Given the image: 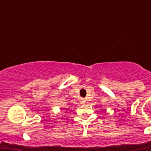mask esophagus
I'll return each mask as SVG.
<instances>
[{
    "instance_id": "esophagus-1",
    "label": "esophagus",
    "mask_w": 151,
    "mask_h": 151,
    "mask_svg": "<svg viewBox=\"0 0 151 151\" xmlns=\"http://www.w3.org/2000/svg\"><path fill=\"white\" fill-rule=\"evenodd\" d=\"M85 102H86L85 99H84V98H82V99H81V103H82V104H85Z\"/></svg>"
}]
</instances>
